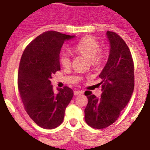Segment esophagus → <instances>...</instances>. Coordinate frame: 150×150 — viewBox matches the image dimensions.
<instances>
[{"instance_id": "obj_1", "label": "esophagus", "mask_w": 150, "mask_h": 150, "mask_svg": "<svg viewBox=\"0 0 150 150\" xmlns=\"http://www.w3.org/2000/svg\"><path fill=\"white\" fill-rule=\"evenodd\" d=\"M83 93V92L81 91V90H75L74 91V95L75 96H77V95H80V94Z\"/></svg>"}]
</instances>
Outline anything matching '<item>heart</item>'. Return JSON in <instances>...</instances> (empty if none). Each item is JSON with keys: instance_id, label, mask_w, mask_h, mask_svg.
I'll return each instance as SVG.
<instances>
[{"instance_id": "heart-1", "label": "heart", "mask_w": 150, "mask_h": 150, "mask_svg": "<svg viewBox=\"0 0 150 150\" xmlns=\"http://www.w3.org/2000/svg\"><path fill=\"white\" fill-rule=\"evenodd\" d=\"M101 47L99 42L93 36H85L74 46V50L78 54L89 60L94 67L100 65L104 60V55L100 51ZM59 61L64 68L69 67L71 62V54L66 50H62L59 56Z\"/></svg>"}]
</instances>
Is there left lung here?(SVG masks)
Segmentation results:
<instances>
[{
  "label": "left lung",
  "instance_id": "left-lung-1",
  "mask_svg": "<svg viewBox=\"0 0 150 150\" xmlns=\"http://www.w3.org/2000/svg\"><path fill=\"white\" fill-rule=\"evenodd\" d=\"M110 50L107 64L99 75L102 79L101 97L86 91L88 103L85 121L89 126L103 129L114 123L132 95L135 86L134 63L128 45L118 34L107 32Z\"/></svg>",
  "mask_w": 150,
  "mask_h": 150
}]
</instances>
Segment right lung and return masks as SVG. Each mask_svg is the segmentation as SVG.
Wrapping results in <instances>:
<instances>
[{"mask_svg":"<svg viewBox=\"0 0 150 150\" xmlns=\"http://www.w3.org/2000/svg\"><path fill=\"white\" fill-rule=\"evenodd\" d=\"M74 36L44 32L27 46L21 57L18 73L20 97L30 118L41 128L58 127L72 99L73 90L68 86L55 93L50 79L61 69L59 56L64 42Z\"/></svg>","mask_w":150,"mask_h":150,"instance_id":"add662e5","label":"right lung"}]
</instances>
